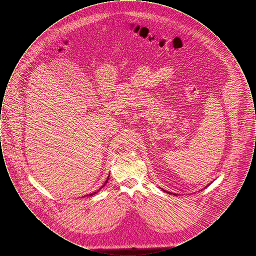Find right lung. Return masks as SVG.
<instances>
[{
	"label": "right lung",
	"mask_w": 256,
	"mask_h": 256,
	"mask_svg": "<svg viewBox=\"0 0 256 256\" xmlns=\"http://www.w3.org/2000/svg\"><path fill=\"white\" fill-rule=\"evenodd\" d=\"M108 180H106V182L104 183V185H102V187H104V184H106V182H108ZM100 189H102V188H100ZM96 193H97V192H94V193H92V194H89V195L87 196H94L95 195V194H96Z\"/></svg>",
	"instance_id": "right-lung-1"
}]
</instances>
